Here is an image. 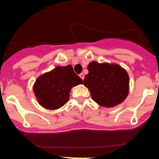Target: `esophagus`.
Masks as SVG:
<instances>
[{
    "label": "esophagus",
    "instance_id": "1",
    "mask_svg": "<svg viewBox=\"0 0 159 159\" xmlns=\"http://www.w3.org/2000/svg\"><path fill=\"white\" fill-rule=\"evenodd\" d=\"M79 76H80V78H81L82 80H84V75L83 73H81V74L79 75Z\"/></svg>",
    "mask_w": 159,
    "mask_h": 159
}]
</instances>
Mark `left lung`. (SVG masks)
Listing matches in <instances>:
<instances>
[{"label": "left lung", "instance_id": "left-lung-1", "mask_svg": "<svg viewBox=\"0 0 159 159\" xmlns=\"http://www.w3.org/2000/svg\"><path fill=\"white\" fill-rule=\"evenodd\" d=\"M89 73L86 75L84 85L90 91L91 97L101 106L114 107L123 102L129 90L127 72L117 64L90 63Z\"/></svg>", "mask_w": 159, "mask_h": 159}]
</instances>
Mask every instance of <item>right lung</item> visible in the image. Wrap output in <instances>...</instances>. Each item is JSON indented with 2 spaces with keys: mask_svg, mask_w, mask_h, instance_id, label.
<instances>
[{
  "mask_svg": "<svg viewBox=\"0 0 159 159\" xmlns=\"http://www.w3.org/2000/svg\"><path fill=\"white\" fill-rule=\"evenodd\" d=\"M80 84H83V81L75 73L72 66H58L40 75L36 80L33 90L41 106L56 110L69 101L71 89Z\"/></svg>",
  "mask_w": 159,
  "mask_h": 159,
  "instance_id": "right-lung-1",
  "label": "right lung"
}]
</instances>
